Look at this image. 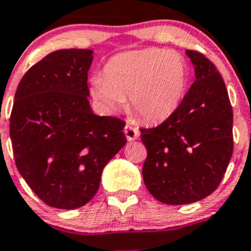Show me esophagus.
I'll return each mask as SVG.
<instances>
[{"label":"esophagus","instance_id":"1","mask_svg":"<svg viewBox=\"0 0 251 251\" xmlns=\"http://www.w3.org/2000/svg\"><path fill=\"white\" fill-rule=\"evenodd\" d=\"M124 132H125L127 141H134V140L139 139V136H140L139 128L134 127V126H130V125L125 126V130H124Z\"/></svg>","mask_w":251,"mask_h":251}]
</instances>
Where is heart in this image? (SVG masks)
<instances>
[{"instance_id":"obj_1","label":"heart","mask_w":251,"mask_h":251,"mask_svg":"<svg viewBox=\"0 0 251 251\" xmlns=\"http://www.w3.org/2000/svg\"><path fill=\"white\" fill-rule=\"evenodd\" d=\"M189 67L180 53L159 49L120 53L91 80L92 98L107 110L128 107L148 124L173 116L185 98Z\"/></svg>"}]
</instances>
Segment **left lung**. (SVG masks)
Wrapping results in <instances>:
<instances>
[{"label":"left lung","instance_id":"obj_1","mask_svg":"<svg viewBox=\"0 0 251 251\" xmlns=\"http://www.w3.org/2000/svg\"><path fill=\"white\" fill-rule=\"evenodd\" d=\"M195 82L179 110L161 125L141 128L148 149L142 166L145 186L168 205L202 200L224 177L232 155V109L229 95L213 62L186 50Z\"/></svg>","mask_w":251,"mask_h":251}]
</instances>
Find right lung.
<instances>
[{
	"mask_svg": "<svg viewBox=\"0 0 251 251\" xmlns=\"http://www.w3.org/2000/svg\"><path fill=\"white\" fill-rule=\"evenodd\" d=\"M92 50H58L25 74L10 119L16 166L47 205L77 209L98 193L106 164L126 144L125 123L90 106Z\"/></svg>",
	"mask_w": 251,
	"mask_h": 251,
	"instance_id": "1",
	"label": "right lung"
}]
</instances>
